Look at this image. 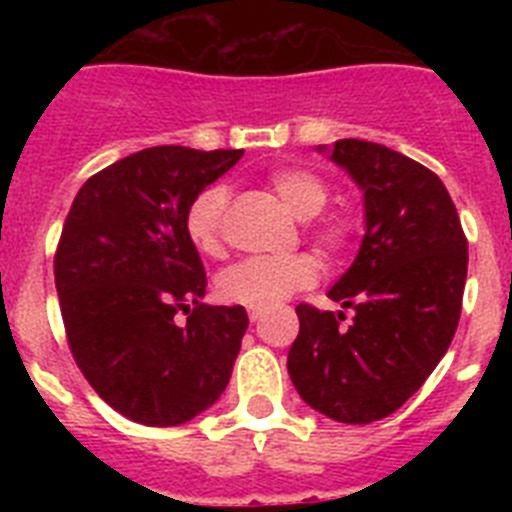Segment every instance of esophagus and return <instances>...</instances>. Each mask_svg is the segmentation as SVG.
Listing matches in <instances>:
<instances>
[{
    "label": "esophagus",
    "mask_w": 512,
    "mask_h": 512,
    "mask_svg": "<svg viewBox=\"0 0 512 512\" xmlns=\"http://www.w3.org/2000/svg\"><path fill=\"white\" fill-rule=\"evenodd\" d=\"M261 315H264V310H259V307H248V320H251V323H259Z\"/></svg>",
    "instance_id": "1"
}]
</instances>
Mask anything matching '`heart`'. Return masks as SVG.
<instances>
[{
  "mask_svg": "<svg viewBox=\"0 0 512 512\" xmlns=\"http://www.w3.org/2000/svg\"><path fill=\"white\" fill-rule=\"evenodd\" d=\"M269 187L287 205L292 215L307 220L312 243L325 253H341L351 243L354 225L343 212H325L330 189L320 174L305 166H279L269 174ZM228 210V189L210 184L194 194L184 212V233L202 256H220L225 251L223 220ZM320 277V264L310 253L292 256H253L225 269L217 277V295L230 305L274 307Z\"/></svg>",
  "mask_w": 512,
  "mask_h": 512,
  "instance_id": "heart-1",
  "label": "heart"
}]
</instances>
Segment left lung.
Listing matches in <instances>:
<instances>
[{"instance_id":"obj_1","label":"left lung","mask_w":512,"mask_h":512,"mask_svg":"<svg viewBox=\"0 0 512 512\" xmlns=\"http://www.w3.org/2000/svg\"><path fill=\"white\" fill-rule=\"evenodd\" d=\"M333 161L364 189L366 235L328 292L346 312L297 305L287 369L302 400L338 423H374L431 377L456 333L467 235L443 182L382 143L336 140Z\"/></svg>"}]
</instances>
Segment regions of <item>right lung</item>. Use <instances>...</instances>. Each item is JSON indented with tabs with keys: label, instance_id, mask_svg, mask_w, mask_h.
Wrapping results in <instances>:
<instances>
[{
	"label": "right lung",
	"instance_id": "right-lung-1",
	"mask_svg": "<svg viewBox=\"0 0 512 512\" xmlns=\"http://www.w3.org/2000/svg\"><path fill=\"white\" fill-rule=\"evenodd\" d=\"M243 151L153 146L89 176L53 259L76 366L110 408L169 428L228 387L248 315L212 307L200 253L184 233L192 197ZM184 311L188 323H175Z\"/></svg>",
	"mask_w": 512,
	"mask_h": 512
}]
</instances>
